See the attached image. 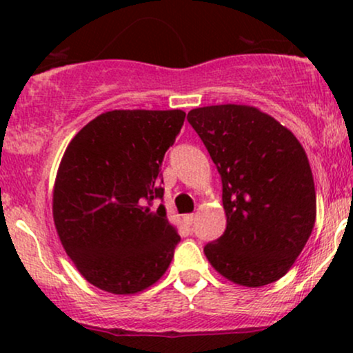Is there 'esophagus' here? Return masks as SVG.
<instances>
[{
	"instance_id": "obj_1",
	"label": "esophagus",
	"mask_w": 353,
	"mask_h": 353,
	"mask_svg": "<svg viewBox=\"0 0 353 353\" xmlns=\"http://www.w3.org/2000/svg\"><path fill=\"white\" fill-rule=\"evenodd\" d=\"M194 221H196V214H185V216H184V224L185 225H192Z\"/></svg>"
}]
</instances>
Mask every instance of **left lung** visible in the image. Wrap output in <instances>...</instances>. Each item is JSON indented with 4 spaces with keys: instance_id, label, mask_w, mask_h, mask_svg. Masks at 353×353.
Returning <instances> with one entry per match:
<instances>
[{
    "instance_id": "left-lung-1",
    "label": "left lung",
    "mask_w": 353,
    "mask_h": 353,
    "mask_svg": "<svg viewBox=\"0 0 353 353\" xmlns=\"http://www.w3.org/2000/svg\"><path fill=\"white\" fill-rule=\"evenodd\" d=\"M188 121L222 177L228 228L204 247L228 281L262 287L283 277L309 241L317 216L309 157L290 129L255 106L217 104Z\"/></svg>"
}]
</instances>
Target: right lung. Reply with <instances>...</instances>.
<instances>
[{"label":"right lung","instance_id":"1","mask_svg":"<svg viewBox=\"0 0 353 353\" xmlns=\"http://www.w3.org/2000/svg\"><path fill=\"white\" fill-rule=\"evenodd\" d=\"M181 109H114L84 125L61 159L52 219L72 264L104 292H143L165 274L181 241L159 205L161 164L176 141Z\"/></svg>","mask_w":353,"mask_h":353}]
</instances>
